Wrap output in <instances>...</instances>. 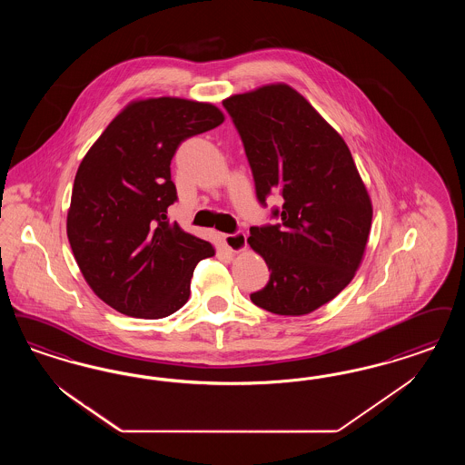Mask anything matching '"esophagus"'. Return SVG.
<instances>
[{"label": "esophagus", "mask_w": 465, "mask_h": 465, "mask_svg": "<svg viewBox=\"0 0 465 465\" xmlns=\"http://www.w3.org/2000/svg\"><path fill=\"white\" fill-rule=\"evenodd\" d=\"M223 243L232 251V252H241L247 247V237L243 232H235V233H226L223 235Z\"/></svg>", "instance_id": "34e87169"}]
</instances>
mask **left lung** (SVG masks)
I'll return each instance as SVG.
<instances>
[{"label":"left lung","mask_w":465,"mask_h":465,"mask_svg":"<svg viewBox=\"0 0 465 465\" xmlns=\"http://www.w3.org/2000/svg\"><path fill=\"white\" fill-rule=\"evenodd\" d=\"M254 176L261 204L283 199L280 223L251 226L268 283L251 301L275 315H308L353 280L363 260L371 203L342 136L289 84L223 100Z\"/></svg>","instance_id":"1"}]
</instances>
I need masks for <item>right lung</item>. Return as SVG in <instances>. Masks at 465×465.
Masks as SVG:
<instances>
[{
	"instance_id": "1",
	"label": "right lung",
	"mask_w": 465,
	"mask_h": 465,
	"mask_svg": "<svg viewBox=\"0 0 465 465\" xmlns=\"http://www.w3.org/2000/svg\"><path fill=\"white\" fill-rule=\"evenodd\" d=\"M213 104L174 96L134 100L119 112L77 167L67 237L94 294L115 312L164 318L190 296L209 242L171 223V159L186 138L220 126Z\"/></svg>"
}]
</instances>
